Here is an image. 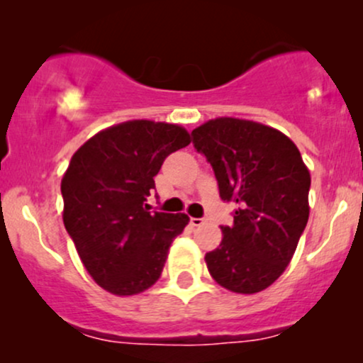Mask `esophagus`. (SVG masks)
I'll use <instances>...</instances> for the list:
<instances>
[{
	"label": "esophagus",
	"instance_id": "1",
	"mask_svg": "<svg viewBox=\"0 0 363 363\" xmlns=\"http://www.w3.org/2000/svg\"><path fill=\"white\" fill-rule=\"evenodd\" d=\"M205 222H206V218H194V216H191L189 218V223L193 225V227H201Z\"/></svg>",
	"mask_w": 363,
	"mask_h": 363
}]
</instances>
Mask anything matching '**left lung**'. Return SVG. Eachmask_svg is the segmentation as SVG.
<instances>
[{
	"label": "left lung",
	"instance_id": "obj_1",
	"mask_svg": "<svg viewBox=\"0 0 363 363\" xmlns=\"http://www.w3.org/2000/svg\"><path fill=\"white\" fill-rule=\"evenodd\" d=\"M220 198L234 203V225L205 261L213 280L235 294H257L280 278L309 220L311 174L301 152L278 129L218 118L193 129Z\"/></svg>",
	"mask_w": 363,
	"mask_h": 363
}]
</instances>
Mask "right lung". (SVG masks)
Segmentation results:
<instances>
[{
  "label": "right lung",
  "mask_w": 363,
  "mask_h": 363,
  "mask_svg": "<svg viewBox=\"0 0 363 363\" xmlns=\"http://www.w3.org/2000/svg\"><path fill=\"white\" fill-rule=\"evenodd\" d=\"M191 143L177 124L138 119L111 126L74 152L61 181L62 222L78 256L104 290L136 295L160 278L184 213H150L162 164Z\"/></svg>",
  "instance_id": "1"
}]
</instances>
